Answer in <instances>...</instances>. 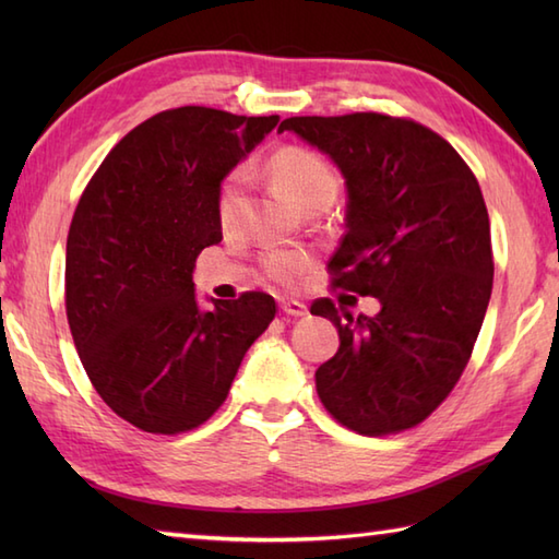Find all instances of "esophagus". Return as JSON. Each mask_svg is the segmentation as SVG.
<instances>
[{
	"label": "esophagus",
	"instance_id": "obj_1",
	"mask_svg": "<svg viewBox=\"0 0 559 559\" xmlns=\"http://www.w3.org/2000/svg\"><path fill=\"white\" fill-rule=\"evenodd\" d=\"M281 310L288 317H305L307 314V305L300 300H281Z\"/></svg>",
	"mask_w": 559,
	"mask_h": 559
}]
</instances>
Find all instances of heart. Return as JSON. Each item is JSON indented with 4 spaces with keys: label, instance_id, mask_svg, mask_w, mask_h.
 I'll list each match as a JSON object with an SVG mask.
<instances>
[{
    "label": "heart",
    "instance_id": "heart-1",
    "mask_svg": "<svg viewBox=\"0 0 559 559\" xmlns=\"http://www.w3.org/2000/svg\"><path fill=\"white\" fill-rule=\"evenodd\" d=\"M266 175L276 185L278 192L300 211L329 206L338 192V177L331 170V165L307 148L288 146L276 151L266 163ZM242 187V170H235L223 180L218 192L221 225H228L233 221L237 204H240ZM310 264L312 259L307 252H300V249H283V252H271L264 259V271L276 283L295 286L310 271Z\"/></svg>",
    "mask_w": 559,
    "mask_h": 559
}]
</instances>
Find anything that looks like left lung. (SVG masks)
Returning a JSON list of instances; mask_svg holds the SVG:
<instances>
[{"label":"left lung","mask_w":559,"mask_h":559,"mask_svg":"<svg viewBox=\"0 0 559 559\" xmlns=\"http://www.w3.org/2000/svg\"><path fill=\"white\" fill-rule=\"evenodd\" d=\"M278 132L322 151L346 180L336 286L379 300L374 317L317 300L341 346L314 374L324 408L360 435L423 423L454 389L492 293L490 218L478 180L423 124L377 112L290 117Z\"/></svg>","instance_id":"obj_1"}]
</instances>
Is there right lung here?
<instances>
[{"label": "right lung", "instance_id": "1", "mask_svg": "<svg viewBox=\"0 0 559 559\" xmlns=\"http://www.w3.org/2000/svg\"><path fill=\"white\" fill-rule=\"evenodd\" d=\"M278 115L165 110L132 129L98 173L67 237V319L100 399L144 432L206 423L276 302L199 300V252L223 240L221 182Z\"/></svg>", "mask_w": 559, "mask_h": 559}]
</instances>
